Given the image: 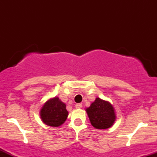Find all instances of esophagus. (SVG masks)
Listing matches in <instances>:
<instances>
[{"instance_id": "obj_1", "label": "esophagus", "mask_w": 157, "mask_h": 157, "mask_svg": "<svg viewBox=\"0 0 157 157\" xmlns=\"http://www.w3.org/2000/svg\"><path fill=\"white\" fill-rule=\"evenodd\" d=\"M82 107V104H80V103H77V104H76V105H75V108H76V109H80Z\"/></svg>"}]
</instances>
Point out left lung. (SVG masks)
Instances as JSON below:
<instances>
[{"instance_id": "obj_1", "label": "left lung", "mask_w": 157, "mask_h": 157, "mask_svg": "<svg viewBox=\"0 0 157 157\" xmlns=\"http://www.w3.org/2000/svg\"><path fill=\"white\" fill-rule=\"evenodd\" d=\"M86 111L91 125L97 129L109 128L116 118L113 106L100 98H96L90 107L86 109Z\"/></svg>"}]
</instances>
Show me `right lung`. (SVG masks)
Here are the masks:
<instances>
[{
	"label": "right lung",
	"instance_id": "1",
	"mask_svg": "<svg viewBox=\"0 0 157 157\" xmlns=\"http://www.w3.org/2000/svg\"><path fill=\"white\" fill-rule=\"evenodd\" d=\"M40 117L46 125L58 127L67 119L68 111L66 104L61 102L58 97L50 99L42 107Z\"/></svg>",
	"mask_w": 157,
	"mask_h": 157
}]
</instances>
